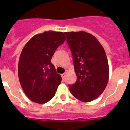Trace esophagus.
<instances>
[{
    "label": "esophagus",
    "mask_w": 130,
    "mask_h": 130,
    "mask_svg": "<svg viewBox=\"0 0 130 130\" xmlns=\"http://www.w3.org/2000/svg\"><path fill=\"white\" fill-rule=\"evenodd\" d=\"M65 76H66V74H65V73H63V74H61V77H62V78H63V79L65 78Z\"/></svg>",
    "instance_id": "1"
}]
</instances>
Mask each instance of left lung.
Masks as SVG:
<instances>
[{"mask_svg": "<svg viewBox=\"0 0 130 130\" xmlns=\"http://www.w3.org/2000/svg\"><path fill=\"white\" fill-rule=\"evenodd\" d=\"M71 49L77 80L69 86L73 96L82 102L97 99L105 90L109 76L107 55L96 38L86 31L65 32Z\"/></svg>", "mask_w": 130, "mask_h": 130, "instance_id": "8db88e82", "label": "left lung"}]
</instances>
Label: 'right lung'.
I'll return each instance as SVG.
<instances>
[{
  "instance_id": "add662e5",
  "label": "right lung",
  "mask_w": 130,
  "mask_h": 130,
  "mask_svg": "<svg viewBox=\"0 0 130 130\" xmlns=\"http://www.w3.org/2000/svg\"><path fill=\"white\" fill-rule=\"evenodd\" d=\"M65 40L63 32L44 31L31 38L23 47L18 76L23 92L33 102L44 104L55 96L62 78L51 61Z\"/></svg>"
}]
</instances>
